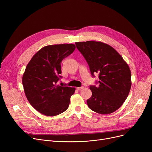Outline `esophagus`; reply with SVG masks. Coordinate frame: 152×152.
I'll use <instances>...</instances> for the list:
<instances>
[{"mask_svg":"<svg viewBox=\"0 0 152 152\" xmlns=\"http://www.w3.org/2000/svg\"><path fill=\"white\" fill-rule=\"evenodd\" d=\"M84 89V87H83V86L79 87H76V89H77V90H81V89Z\"/></svg>","mask_w":152,"mask_h":152,"instance_id":"esophagus-1","label":"esophagus"}]
</instances>
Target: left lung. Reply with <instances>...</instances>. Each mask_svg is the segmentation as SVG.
Here are the masks:
<instances>
[{"mask_svg": "<svg viewBox=\"0 0 152 152\" xmlns=\"http://www.w3.org/2000/svg\"><path fill=\"white\" fill-rule=\"evenodd\" d=\"M75 44L88 63L92 76L99 74V86H90L92 94L87 100V105L100 114L114 112L123 104L131 89V73L128 65L107 44L94 41Z\"/></svg>", "mask_w": 152, "mask_h": 152, "instance_id": "left-lung-1", "label": "left lung"}]
</instances>
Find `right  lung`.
Returning <instances> with one entry per match:
<instances>
[{
  "label": "right lung",
  "mask_w": 152,
  "mask_h": 152,
  "mask_svg": "<svg viewBox=\"0 0 152 152\" xmlns=\"http://www.w3.org/2000/svg\"><path fill=\"white\" fill-rule=\"evenodd\" d=\"M72 44L42 47L29 61L22 78L26 97L30 104L45 116L60 115L69 107L75 88L60 86L61 61L75 50Z\"/></svg>",
  "instance_id": "1"
}]
</instances>
